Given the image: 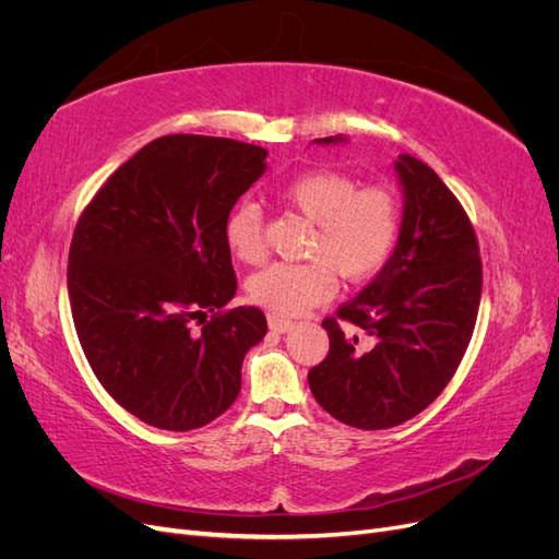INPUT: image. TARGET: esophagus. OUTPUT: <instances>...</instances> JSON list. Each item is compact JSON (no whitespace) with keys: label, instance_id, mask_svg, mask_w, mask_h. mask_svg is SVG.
<instances>
[{"label":"esophagus","instance_id":"34e87169","mask_svg":"<svg viewBox=\"0 0 559 559\" xmlns=\"http://www.w3.org/2000/svg\"><path fill=\"white\" fill-rule=\"evenodd\" d=\"M267 326H270V331H275V333H286L289 329H294V321L282 319L277 314H267Z\"/></svg>","mask_w":559,"mask_h":559}]
</instances>
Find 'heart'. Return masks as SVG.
Segmentation results:
<instances>
[{"mask_svg":"<svg viewBox=\"0 0 559 559\" xmlns=\"http://www.w3.org/2000/svg\"><path fill=\"white\" fill-rule=\"evenodd\" d=\"M284 207L312 224L306 263H273L251 275L247 292L257 306L294 317L333 296V270L345 282L370 277L386 261L399 235V198L386 186H361L335 170H314L286 181ZM228 249L242 263L265 257L263 214L253 202H240L224 226Z\"/></svg>","mask_w":559,"mask_h":559,"instance_id":"b5f03b06","label":"heart"}]
</instances>
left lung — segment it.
Returning a JSON list of instances; mask_svg holds the SVG:
<instances>
[{"label": "left lung", "mask_w": 559, "mask_h": 559, "mask_svg": "<svg viewBox=\"0 0 559 559\" xmlns=\"http://www.w3.org/2000/svg\"><path fill=\"white\" fill-rule=\"evenodd\" d=\"M394 170L403 191L396 247L359 296L321 321L331 347L308 373L321 408L368 431L403 425L443 392L483 292L478 240L460 200L415 156L401 154Z\"/></svg>", "instance_id": "obj_1"}]
</instances>
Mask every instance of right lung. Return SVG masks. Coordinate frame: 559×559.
Segmentation results:
<instances>
[{
	"label": "right lung",
	"instance_id": "add662e5",
	"mask_svg": "<svg viewBox=\"0 0 559 559\" xmlns=\"http://www.w3.org/2000/svg\"><path fill=\"white\" fill-rule=\"evenodd\" d=\"M265 156L167 134L118 167L79 218L67 267L79 343L99 384L144 425L205 427L240 394L245 354L267 321L259 308L222 312L238 292L224 226Z\"/></svg>",
	"mask_w": 559,
	"mask_h": 559
}]
</instances>
